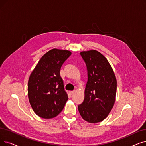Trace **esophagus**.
Instances as JSON below:
<instances>
[{
  "instance_id": "esophagus-1",
  "label": "esophagus",
  "mask_w": 146,
  "mask_h": 146,
  "mask_svg": "<svg viewBox=\"0 0 146 146\" xmlns=\"http://www.w3.org/2000/svg\"><path fill=\"white\" fill-rule=\"evenodd\" d=\"M75 92V91H70L69 92V93H70V95H73V94H74V93Z\"/></svg>"
}]
</instances>
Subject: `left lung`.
<instances>
[{"label":"left lung","mask_w":146,"mask_h":146,"mask_svg":"<svg viewBox=\"0 0 146 146\" xmlns=\"http://www.w3.org/2000/svg\"><path fill=\"white\" fill-rule=\"evenodd\" d=\"M88 78L84 100L78 110L85 121H103L111 111L116 100L117 81L113 70L105 56L96 50L82 51Z\"/></svg>","instance_id":"left-lung-1"}]
</instances>
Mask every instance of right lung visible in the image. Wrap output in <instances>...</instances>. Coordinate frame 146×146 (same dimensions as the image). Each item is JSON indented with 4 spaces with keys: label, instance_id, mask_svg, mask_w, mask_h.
I'll list each match as a JSON object with an SVG mask.
<instances>
[{
    "label": "right lung",
    "instance_id": "right-lung-1",
    "mask_svg": "<svg viewBox=\"0 0 146 146\" xmlns=\"http://www.w3.org/2000/svg\"><path fill=\"white\" fill-rule=\"evenodd\" d=\"M68 50L52 49L42 56L28 81L30 104L37 116L52 119L61 112L68 100L60 69L71 55Z\"/></svg>",
    "mask_w": 146,
    "mask_h": 146
}]
</instances>
